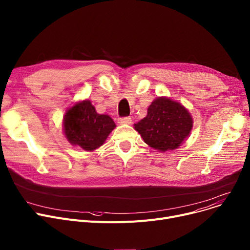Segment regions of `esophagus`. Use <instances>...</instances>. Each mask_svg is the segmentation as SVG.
<instances>
[{"label": "esophagus", "instance_id": "1", "mask_svg": "<svg viewBox=\"0 0 250 250\" xmlns=\"http://www.w3.org/2000/svg\"><path fill=\"white\" fill-rule=\"evenodd\" d=\"M119 123L121 125H130L131 124V119L129 116H125V118H121L119 120Z\"/></svg>", "mask_w": 250, "mask_h": 250}]
</instances>
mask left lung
<instances>
[{
	"mask_svg": "<svg viewBox=\"0 0 250 250\" xmlns=\"http://www.w3.org/2000/svg\"><path fill=\"white\" fill-rule=\"evenodd\" d=\"M192 127L190 112L168 97L156 98L148 106L146 118L135 124L144 142L159 152L179 147L189 137Z\"/></svg>",
	"mask_w": 250,
	"mask_h": 250,
	"instance_id": "1",
	"label": "left lung"
}]
</instances>
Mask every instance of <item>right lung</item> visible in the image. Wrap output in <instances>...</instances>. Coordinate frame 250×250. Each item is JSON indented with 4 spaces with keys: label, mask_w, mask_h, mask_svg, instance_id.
I'll list each match as a JSON object with an SVG mask.
<instances>
[{
    "label": "right lung",
    "mask_w": 250,
    "mask_h": 250,
    "mask_svg": "<svg viewBox=\"0 0 250 250\" xmlns=\"http://www.w3.org/2000/svg\"><path fill=\"white\" fill-rule=\"evenodd\" d=\"M114 127L110 116L97 113L90 101L75 104L63 118V131L67 141L90 152L104 144Z\"/></svg>",
    "instance_id": "add662e5"
}]
</instances>
